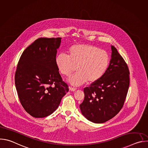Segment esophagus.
Instances as JSON below:
<instances>
[{
	"label": "esophagus",
	"mask_w": 148,
	"mask_h": 148,
	"mask_svg": "<svg viewBox=\"0 0 148 148\" xmlns=\"http://www.w3.org/2000/svg\"><path fill=\"white\" fill-rule=\"evenodd\" d=\"M69 90H70L71 91H75L77 90V88H75L70 87H69Z\"/></svg>",
	"instance_id": "obj_1"
}]
</instances>
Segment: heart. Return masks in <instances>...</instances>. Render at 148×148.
<instances>
[{
  "label": "heart",
  "instance_id": "obj_1",
  "mask_svg": "<svg viewBox=\"0 0 148 148\" xmlns=\"http://www.w3.org/2000/svg\"><path fill=\"white\" fill-rule=\"evenodd\" d=\"M67 56L60 54L55 58L59 73L64 76L70 75L77 67L78 71L68 81L74 86L86 83L92 84L99 81L107 71L110 65L108 53L88 44H76L67 50Z\"/></svg>",
  "mask_w": 148,
  "mask_h": 148
}]
</instances>
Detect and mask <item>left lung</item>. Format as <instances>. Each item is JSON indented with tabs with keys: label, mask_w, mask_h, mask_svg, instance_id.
Listing matches in <instances>:
<instances>
[{
	"label": "left lung",
	"mask_w": 148,
	"mask_h": 148,
	"mask_svg": "<svg viewBox=\"0 0 148 148\" xmlns=\"http://www.w3.org/2000/svg\"><path fill=\"white\" fill-rule=\"evenodd\" d=\"M111 58L102 78L84 88V99L79 105L82 114L96 123L114 117L122 108L130 86L127 64L117 49L111 46Z\"/></svg>",
	"instance_id": "8db88e82"
}]
</instances>
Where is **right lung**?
I'll use <instances>...</instances> for the list:
<instances>
[{
	"label": "right lung",
	"mask_w": 148,
	"mask_h": 148,
	"mask_svg": "<svg viewBox=\"0 0 148 148\" xmlns=\"http://www.w3.org/2000/svg\"><path fill=\"white\" fill-rule=\"evenodd\" d=\"M61 38H39L21 56L15 73V86L21 104L34 118H44L58 107L69 91L56 64Z\"/></svg>",
	"instance_id": "obj_1"
}]
</instances>
